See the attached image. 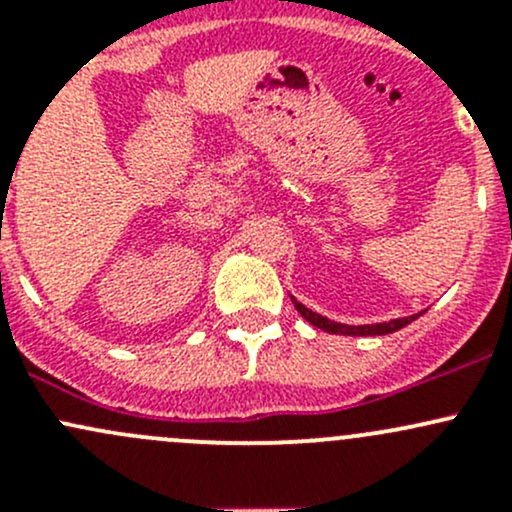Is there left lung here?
I'll return each mask as SVG.
<instances>
[{
  "instance_id": "left-lung-1",
  "label": "left lung",
  "mask_w": 512,
  "mask_h": 512,
  "mask_svg": "<svg viewBox=\"0 0 512 512\" xmlns=\"http://www.w3.org/2000/svg\"><path fill=\"white\" fill-rule=\"evenodd\" d=\"M292 302H294V309H297V312L302 314L309 324H314L317 329H324V332H329V334H352V337H376V334L399 332L401 327H406V324H411L418 317V314H414V317L391 319V322H384V324H361V327H354V324L332 322V319H327V317H322V314L307 309L302 302H297L294 297H292Z\"/></svg>"
}]
</instances>
